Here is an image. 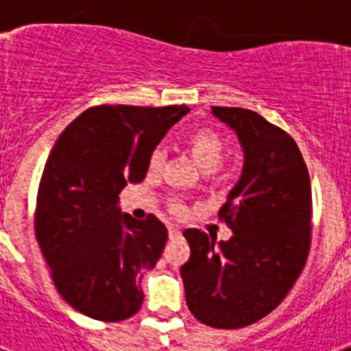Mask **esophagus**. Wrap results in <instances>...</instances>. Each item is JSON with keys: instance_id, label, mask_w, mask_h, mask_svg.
Segmentation results:
<instances>
[{"instance_id": "obj_1", "label": "esophagus", "mask_w": 351, "mask_h": 351, "mask_svg": "<svg viewBox=\"0 0 351 351\" xmlns=\"http://www.w3.org/2000/svg\"><path fill=\"white\" fill-rule=\"evenodd\" d=\"M178 235H181V228L176 225H170L169 226V237L173 239V237H178Z\"/></svg>"}]
</instances>
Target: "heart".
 Masks as SVG:
<instances>
[{"label":"heart","instance_id":"obj_1","mask_svg":"<svg viewBox=\"0 0 351 351\" xmlns=\"http://www.w3.org/2000/svg\"><path fill=\"white\" fill-rule=\"evenodd\" d=\"M184 147L198 169L204 170V172H213L221 163L223 154L226 151V141L214 130L197 128L184 137ZM161 163H163V153L160 149H156L149 158V170L156 172ZM172 210L179 213L181 206L172 204Z\"/></svg>","mask_w":351,"mask_h":351}]
</instances>
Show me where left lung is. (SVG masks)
<instances>
[{
    "mask_svg": "<svg viewBox=\"0 0 351 351\" xmlns=\"http://www.w3.org/2000/svg\"><path fill=\"white\" fill-rule=\"evenodd\" d=\"M237 135L243 173L219 209L234 232L219 241L184 230L190 260L181 267L186 304L198 322L216 328L255 324L287 297L311 244V182L295 141L260 114L213 107Z\"/></svg>",
    "mask_w": 351,
    "mask_h": 351,
    "instance_id": "1",
    "label": "left lung"
}]
</instances>
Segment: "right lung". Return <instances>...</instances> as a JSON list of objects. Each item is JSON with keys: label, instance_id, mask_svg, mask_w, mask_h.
Wrapping results in <instances>:
<instances>
[{"label": "right lung", "instance_id": "right-lung-1", "mask_svg": "<svg viewBox=\"0 0 351 351\" xmlns=\"http://www.w3.org/2000/svg\"><path fill=\"white\" fill-rule=\"evenodd\" d=\"M186 105H100L64 128L38 186L35 232L60 295L82 315L121 322L141 309V278L160 260L165 225L121 214L119 193L141 182L149 158Z\"/></svg>", "mask_w": 351, "mask_h": 351}]
</instances>
